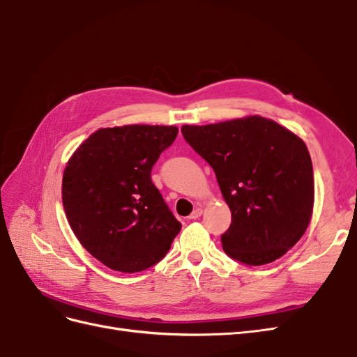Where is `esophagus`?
Returning <instances> with one entry per match:
<instances>
[{
	"mask_svg": "<svg viewBox=\"0 0 357 357\" xmlns=\"http://www.w3.org/2000/svg\"><path fill=\"white\" fill-rule=\"evenodd\" d=\"M202 214V207L199 205V207H197L195 210H193L192 213H190V215H189V219H192V220H195V219H198L199 215Z\"/></svg>",
	"mask_w": 357,
	"mask_h": 357,
	"instance_id": "34e87169",
	"label": "esophagus"
}]
</instances>
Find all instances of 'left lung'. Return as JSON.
Here are the masks:
<instances>
[{
	"instance_id": "obj_1",
	"label": "left lung",
	"mask_w": 357,
	"mask_h": 357,
	"mask_svg": "<svg viewBox=\"0 0 357 357\" xmlns=\"http://www.w3.org/2000/svg\"><path fill=\"white\" fill-rule=\"evenodd\" d=\"M181 134L214 169L231 208L225 253L253 266L286 255L305 234L314 205L312 164L302 138L262 116L183 125Z\"/></svg>"
}]
</instances>
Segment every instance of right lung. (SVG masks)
Returning a JSON list of instances; mask_svg holds the SVG:
<instances>
[{
	"instance_id": "1",
	"label": "right lung",
	"mask_w": 357,
	"mask_h": 357,
	"mask_svg": "<svg viewBox=\"0 0 357 357\" xmlns=\"http://www.w3.org/2000/svg\"><path fill=\"white\" fill-rule=\"evenodd\" d=\"M177 126L101 128L63 169L62 204L80 244L114 271L138 273L158 264L181 223L150 178Z\"/></svg>"
}]
</instances>
